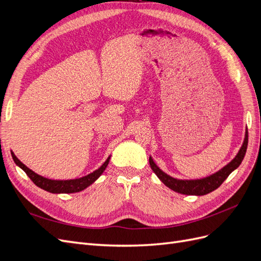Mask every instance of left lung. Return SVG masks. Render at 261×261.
I'll return each mask as SVG.
<instances>
[{
    "label": "left lung",
    "mask_w": 261,
    "mask_h": 261,
    "mask_svg": "<svg viewBox=\"0 0 261 261\" xmlns=\"http://www.w3.org/2000/svg\"><path fill=\"white\" fill-rule=\"evenodd\" d=\"M247 145H248V132L246 128L243 145L238 154L235 155L234 159L230 163H227L225 167L219 170L218 172L213 173V174L207 177L199 178V179H178V178L172 177L158 167V165L154 163L151 155L149 156V163L152 171L155 173V175L159 177V179L165 186H168L170 189H172V191L183 194V195L203 196L217 189L234 170H236L240 167V164L242 163L245 156V153H246Z\"/></svg>",
    "instance_id": "left-lung-1"
}]
</instances>
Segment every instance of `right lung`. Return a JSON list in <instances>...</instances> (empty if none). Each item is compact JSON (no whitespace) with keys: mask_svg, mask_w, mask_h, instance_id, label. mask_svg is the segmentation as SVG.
<instances>
[{"mask_svg":"<svg viewBox=\"0 0 261 261\" xmlns=\"http://www.w3.org/2000/svg\"><path fill=\"white\" fill-rule=\"evenodd\" d=\"M12 156H13L14 162L16 163V165H18V167L26 173V174L29 176V178L34 181V184H36L38 187H40V188L44 189V191L52 193V194H73V193H78V192L84 191L85 188L90 186L93 181H96L100 177V175L107 169L108 164L110 162V158H111V155H109L106 162L102 164L98 170L93 171L88 175L80 177V178H75V179L63 180V179H50V178H46V177L39 175L33 170L27 168L22 162H20L18 160V158L14 154V152H12Z\"/></svg>","mask_w":261,"mask_h":261,"instance_id":"1","label":"right lung"}]
</instances>
